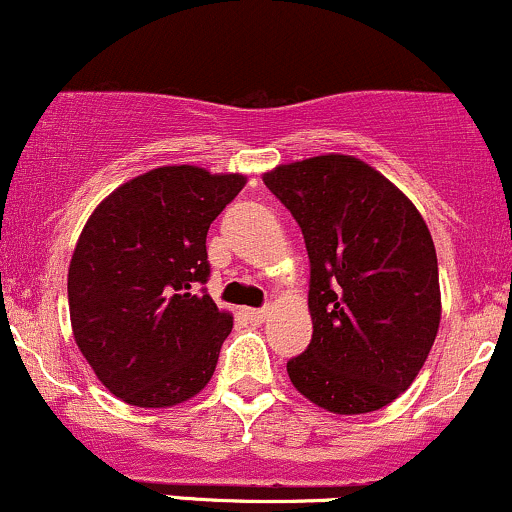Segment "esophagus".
Masks as SVG:
<instances>
[{
  "mask_svg": "<svg viewBox=\"0 0 512 512\" xmlns=\"http://www.w3.org/2000/svg\"><path fill=\"white\" fill-rule=\"evenodd\" d=\"M245 316L252 320V323H262L269 316V308H247Z\"/></svg>",
  "mask_w": 512,
  "mask_h": 512,
  "instance_id": "1",
  "label": "esophagus"
}]
</instances>
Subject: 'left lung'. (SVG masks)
Here are the masks:
<instances>
[{
	"mask_svg": "<svg viewBox=\"0 0 512 512\" xmlns=\"http://www.w3.org/2000/svg\"><path fill=\"white\" fill-rule=\"evenodd\" d=\"M262 179L301 226L311 260L313 338L286 362L291 384L338 415L389 406L423 369L440 328V274L423 216L352 155L289 162Z\"/></svg>",
	"mask_w": 512,
	"mask_h": 512,
	"instance_id": "8db88e82",
	"label": "left lung"
}]
</instances>
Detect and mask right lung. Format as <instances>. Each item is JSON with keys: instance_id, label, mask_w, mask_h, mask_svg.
Listing matches in <instances>:
<instances>
[{"instance_id": "obj_1", "label": "right lung", "mask_w": 512, "mask_h": 512, "mask_svg": "<svg viewBox=\"0 0 512 512\" xmlns=\"http://www.w3.org/2000/svg\"><path fill=\"white\" fill-rule=\"evenodd\" d=\"M245 182L196 165L157 167L84 223L67 269L72 335L121 401L170 408L211 381L233 316L194 286L211 272L206 233Z\"/></svg>"}]
</instances>
